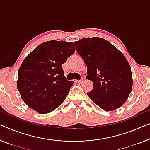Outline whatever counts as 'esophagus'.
<instances>
[{
    "label": "esophagus",
    "mask_w": 150,
    "mask_h": 150,
    "mask_svg": "<svg viewBox=\"0 0 150 150\" xmlns=\"http://www.w3.org/2000/svg\"><path fill=\"white\" fill-rule=\"evenodd\" d=\"M85 79V76H81V80H78V81H77V83H81V81H83V80Z\"/></svg>",
    "instance_id": "obj_1"
}]
</instances>
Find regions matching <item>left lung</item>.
<instances>
[{"instance_id": "obj_1", "label": "left lung", "mask_w": 150, "mask_h": 150, "mask_svg": "<svg viewBox=\"0 0 150 150\" xmlns=\"http://www.w3.org/2000/svg\"><path fill=\"white\" fill-rule=\"evenodd\" d=\"M74 44L88 67L86 78L93 84L87 93L89 98L106 112L122 106L133 86L130 64L123 54L102 38H83Z\"/></svg>"}]
</instances>
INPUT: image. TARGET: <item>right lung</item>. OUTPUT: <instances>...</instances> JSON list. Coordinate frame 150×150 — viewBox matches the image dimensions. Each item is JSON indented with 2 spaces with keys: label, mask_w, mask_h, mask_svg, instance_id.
Segmentation results:
<instances>
[{
  "label": "right lung",
  "mask_w": 150,
  "mask_h": 150,
  "mask_svg": "<svg viewBox=\"0 0 150 150\" xmlns=\"http://www.w3.org/2000/svg\"><path fill=\"white\" fill-rule=\"evenodd\" d=\"M75 51L73 42L50 40L27 56L18 71L17 86L29 107L47 114L64 101L73 81L66 79L62 64Z\"/></svg>",
  "instance_id": "add662e5"
}]
</instances>
